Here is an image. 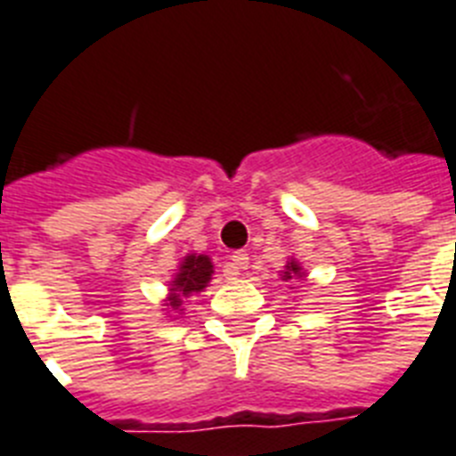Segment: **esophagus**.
Returning <instances> with one entry per match:
<instances>
[{"label": "esophagus", "instance_id": "esophagus-1", "mask_svg": "<svg viewBox=\"0 0 456 456\" xmlns=\"http://www.w3.org/2000/svg\"><path fill=\"white\" fill-rule=\"evenodd\" d=\"M248 260H250V257H248V253H243V250H236V253L229 257V265H227V269H224V279H229V281L236 279V276H239V273L248 266Z\"/></svg>", "mask_w": 456, "mask_h": 456}]
</instances>
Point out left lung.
Wrapping results in <instances>:
<instances>
[{
    "mask_svg": "<svg viewBox=\"0 0 456 456\" xmlns=\"http://www.w3.org/2000/svg\"><path fill=\"white\" fill-rule=\"evenodd\" d=\"M281 279H283V281H297V279L305 281L306 279V269L299 265L295 257H290V260H288V265H286V269L281 272Z\"/></svg>",
    "mask_w": 456,
    "mask_h": 456,
    "instance_id": "obj_1",
    "label": "left lung"
}]
</instances>
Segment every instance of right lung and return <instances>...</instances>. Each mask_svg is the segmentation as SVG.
Segmentation results:
<instances>
[{
    "instance_id": "obj_1",
    "label": "right lung",
    "mask_w": 456,
    "mask_h": 456,
    "mask_svg": "<svg viewBox=\"0 0 456 456\" xmlns=\"http://www.w3.org/2000/svg\"><path fill=\"white\" fill-rule=\"evenodd\" d=\"M216 273V266L208 255L203 253H187L177 265L173 279L168 281V292L161 302V312L170 318H183L184 299L191 295H199L208 288L210 279Z\"/></svg>"
}]
</instances>
